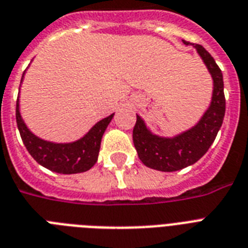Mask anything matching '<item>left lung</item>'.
<instances>
[{
  "label": "left lung",
  "mask_w": 248,
  "mask_h": 248,
  "mask_svg": "<svg viewBox=\"0 0 248 248\" xmlns=\"http://www.w3.org/2000/svg\"><path fill=\"white\" fill-rule=\"evenodd\" d=\"M185 45L189 42L183 41ZM214 79V93L210 108L198 124L175 138H159L147 128L144 121L136 116L132 140L140 161L153 170L171 172L196 163L214 143L225 114L223 73L210 52L198 44H193Z\"/></svg>",
  "instance_id": "obj_1"
}]
</instances>
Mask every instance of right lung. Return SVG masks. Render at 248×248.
<instances>
[{
    "instance_id": "add662e5",
    "label": "right lung",
    "mask_w": 248,
    "mask_h": 248,
    "mask_svg": "<svg viewBox=\"0 0 248 248\" xmlns=\"http://www.w3.org/2000/svg\"><path fill=\"white\" fill-rule=\"evenodd\" d=\"M113 116L99 121L82 139L75 143L55 144L40 139L29 131L19 112V99L16 101L17 128L27 151L41 166L59 173L85 172L96 163L101 138Z\"/></svg>"
}]
</instances>
